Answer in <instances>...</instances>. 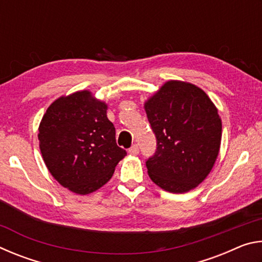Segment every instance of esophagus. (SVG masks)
I'll return each mask as SVG.
<instances>
[{
    "label": "esophagus",
    "instance_id": "esophagus-1",
    "mask_svg": "<svg viewBox=\"0 0 262 262\" xmlns=\"http://www.w3.org/2000/svg\"><path fill=\"white\" fill-rule=\"evenodd\" d=\"M128 152H129V155H134V156L139 155V145H137V144L132 145L129 150H128Z\"/></svg>",
    "mask_w": 262,
    "mask_h": 262
}]
</instances>
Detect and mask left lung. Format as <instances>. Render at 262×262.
Returning a JSON list of instances; mask_svg holds the SVG:
<instances>
[{
    "label": "left lung",
    "mask_w": 262,
    "mask_h": 262,
    "mask_svg": "<svg viewBox=\"0 0 262 262\" xmlns=\"http://www.w3.org/2000/svg\"><path fill=\"white\" fill-rule=\"evenodd\" d=\"M157 148L145 162L155 184L186 193L202 183L219 156L222 121L200 88L168 81L144 104Z\"/></svg>",
    "instance_id": "1"
}]
</instances>
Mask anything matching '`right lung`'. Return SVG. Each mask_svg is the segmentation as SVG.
I'll return each instance as SVG.
<instances>
[{"label": "right lung", "instance_id": "obj_1", "mask_svg": "<svg viewBox=\"0 0 262 262\" xmlns=\"http://www.w3.org/2000/svg\"><path fill=\"white\" fill-rule=\"evenodd\" d=\"M106 111L107 105L90 91H77L56 99L39 126V147L48 171L76 194L100 188L127 155L117 145Z\"/></svg>", "mask_w": 262, "mask_h": 262}]
</instances>
